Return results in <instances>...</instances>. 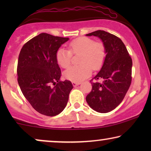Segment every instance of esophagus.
Here are the masks:
<instances>
[{"mask_svg": "<svg viewBox=\"0 0 151 151\" xmlns=\"http://www.w3.org/2000/svg\"><path fill=\"white\" fill-rule=\"evenodd\" d=\"M72 84H73V86H78L80 84V82H72Z\"/></svg>", "mask_w": 151, "mask_h": 151, "instance_id": "obj_1", "label": "esophagus"}]
</instances>
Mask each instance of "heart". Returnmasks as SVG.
I'll return each mask as SVG.
<instances>
[{"instance_id":"b5f03b06","label":"heart","mask_w":151,"mask_h":151,"mask_svg":"<svg viewBox=\"0 0 151 151\" xmlns=\"http://www.w3.org/2000/svg\"><path fill=\"white\" fill-rule=\"evenodd\" d=\"M68 48L69 50L60 48L55 54V59L61 67L67 69L71 65L72 55L80 54L78 63L80 65L71 67L64 73L65 77L72 82H81L91 75L92 69L98 71L106 58L104 43L88 37L74 39L69 42Z\"/></svg>"}]
</instances>
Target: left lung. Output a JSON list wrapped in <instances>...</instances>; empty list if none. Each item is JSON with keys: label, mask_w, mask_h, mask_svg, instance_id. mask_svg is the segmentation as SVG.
<instances>
[{"label": "left lung", "mask_w": 151, "mask_h": 151, "mask_svg": "<svg viewBox=\"0 0 151 151\" xmlns=\"http://www.w3.org/2000/svg\"><path fill=\"white\" fill-rule=\"evenodd\" d=\"M86 36L99 37L106 47V55L102 69L90 80L92 89L86 100L97 112H110L122 102L131 86L133 62L124 42L115 35L98 30ZM99 79L103 82L99 83Z\"/></svg>", "instance_id": "left-lung-1"}]
</instances>
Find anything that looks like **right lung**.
Listing matches in <instances>:
<instances>
[{
	"label": "right lung",
	"instance_id": "obj_1",
	"mask_svg": "<svg viewBox=\"0 0 151 151\" xmlns=\"http://www.w3.org/2000/svg\"><path fill=\"white\" fill-rule=\"evenodd\" d=\"M69 38L42 33L27 42L18 56V82L32 106L47 116L58 115L67 106L71 81H60L61 70L55 59Z\"/></svg>",
	"mask_w": 151,
	"mask_h": 151
}]
</instances>
